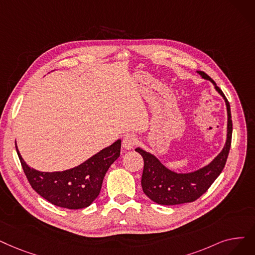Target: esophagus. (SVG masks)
Returning a JSON list of instances; mask_svg holds the SVG:
<instances>
[{
  "label": "esophagus",
  "instance_id": "obj_1",
  "mask_svg": "<svg viewBox=\"0 0 255 255\" xmlns=\"http://www.w3.org/2000/svg\"><path fill=\"white\" fill-rule=\"evenodd\" d=\"M137 143V138L134 135L127 134L124 136L123 141H122V146L126 150H131Z\"/></svg>",
  "mask_w": 255,
  "mask_h": 255
}]
</instances>
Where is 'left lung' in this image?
Masks as SVG:
<instances>
[{
  "label": "left lung",
  "mask_w": 255,
  "mask_h": 255,
  "mask_svg": "<svg viewBox=\"0 0 255 255\" xmlns=\"http://www.w3.org/2000/svg\"><path fill=\"white\" fill-rule=\"evenodd\" d=\"M202 78L209 80L215 85L216 91L223 97L227 107V138L223 150L218 156L205 167L191 173H176L164 165L154 156L140 148H136L143 159V170L141 175V187L152 201L161 205H176L193 202L201 197L218 178L223 171L228 157L231 135L232 121L230 105L223 92L217 86L216 82L204 72L198 71Z\"/></svg>",
  "instance_id": "left-lung-1"
}]
</instances>
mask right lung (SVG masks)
Returning <instances> with one entry per match:
<instances>
[{
    "label": "right lung",
    "mask_w": 255,
    "mask_h": 255,
    "mask_svg": "<svg viewBox=\"0 0 255 255\" xmlns=\"http://www.w3.org/2000/svg\"><path fill=\"white\" fill-rule=\"evenodd\" d=\"M15 149L27 179L38 195L50 203L69 209L90 206L99 196L104 176L120 156L121 139H118L78 167L62 172H40L30 168Z\"/></svg>",
    "instance_id": "obj_1"
}]
</instances>
